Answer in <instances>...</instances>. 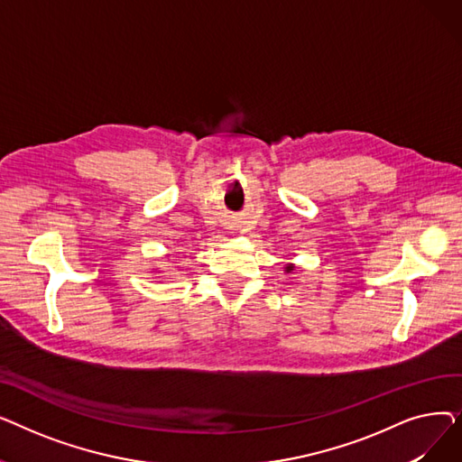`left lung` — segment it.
Segmentation results:
<instances>
[{"instance_id":"8db88e82","label":"left lung","mask_w":462,"mask_h":462,"mask_svg":"<svg viewBox=\"0 0 462 462\" xmlns=\"http://www.w3.org/2000/svg\"><path fill=\"white\" fill-rule=\"evenodd\" d=\"M292 270H294V263H288V265H286V268H284V272H288V273H290V272H292Z\"/></svg>"}]
</instances>
